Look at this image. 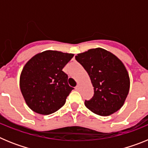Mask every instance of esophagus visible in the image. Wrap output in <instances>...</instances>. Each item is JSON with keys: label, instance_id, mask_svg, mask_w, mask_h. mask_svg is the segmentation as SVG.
<instances>
[{"label": "esophagus", "instance_id": "1", "mask_svg": "<svg viewBox=\"0 0 148 148\" xmlns=\"http://www.w3.org/2000/svg\"><path fill=\"white\" fill-rule=\"evenodd\" d=\"M75 90H76V91H78V90H80V86H79V85H78H78H77L76 87H75Z\"/></svg>", "mask_w": 148, "mask_h": 148}]
</instances>
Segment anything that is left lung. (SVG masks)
Here are the masks:
<instances>
[{
	"label": "left lung",
	"mask_w": 148,
	"mask_h": 148,
	"mask_svg": "<svg viewBox=\"0 0 148 148\" xmlns=\"http://www.w3.org/2000/svg\"><path fill=\"white\" fill-rule=\"evenodd\" d=\"M88 73L94 87V96L85 106L95 114L108 116L124 105L130 90V77L122 61L102 49H90L75 56Z\"/></svg>",
	"instance_id": "1"
}]
</instances>
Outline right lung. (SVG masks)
Masks as SVG:
<instances>
[{
	"label": "right lung",
	"mask_w": 148,
	"mask_h": 148,
	"mask_svg": "<svg viewBox=\"0 0 148 148\" xmlns=\"http://www.w3.org/2000/svg\"><path fill=\"white\" fill-rule=\"evenodd\" d=\"M73 56L72 53L46 50L26 63L20 75V88L32 111L49 115L64 105L74 88L68 84V76L62 69Z\"/></svg>",
	"instance_id": "obj_1"
}]
</instances>
